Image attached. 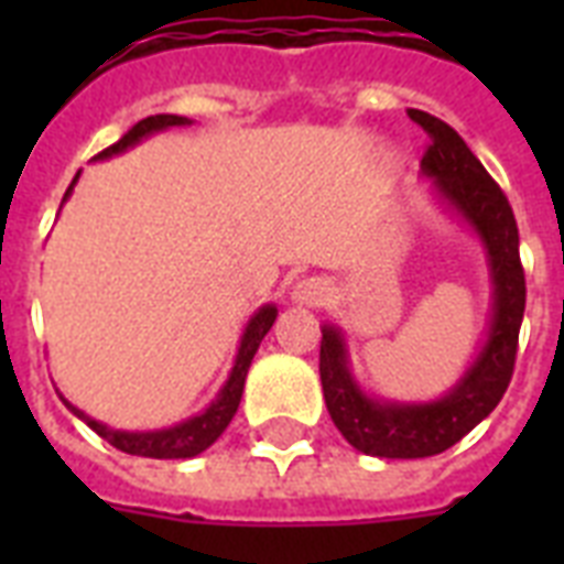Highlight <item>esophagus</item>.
<instances>
[{
  "instance_id": "1",
  "label": "esophagus",
  "mask_w": 564,
  "mask_h": 564,
  "mask_svg": "<svg viewBox=\"0 0 564 564\" xmlns=\"http://www.w3.org/2000/svg\"><path fill=\"white\" fill-rule=\"evenodd\" d=\"M327 295H330V286H327L322 278H304L292 286V301L295 304H310V307H316V304H325Z\"/></svg>"
}]
</instances>
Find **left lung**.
I'll return each mask as SVG.
<instances>
[{
	"label": "left lung",
	"instance_id": "obj_1",
	"mask_svg": "<svg viewBox=\"0 0 564 564\" xmlns=\"http://www.w3.org/2000/svg\"><path fill=\"white\" fill-rule=\"evenodd\" d=\"M430 134L421 175L447 210L477 234L491 278V322L486 343L463 377L436 401H386L357 383L339 327H322L318 375L330 419L348 445L383 459L436 456L471 433L500 403L516 369L518 330L524 318L527 286L518 257V225L503 189L482 170L465 140L442 119L406 110Z\"/></svg>",
	"mask_w": 564,
	"mask_h": 564
}]
</instances>
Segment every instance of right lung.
<instances>
[{
    "label": "right lung",
    "mask_w": 564,
    "mask_h": 564,
    "mask_svg": "<svg viewBox=\"0 0 564 564\" xmlns=\"http://www.w3.org/2000/svg\"><path fill=\"white\" fill-rule=\"evenodd\" d=\"M175 126H193L187 117H175V113H158V117H145L140 119L131 131H128L119 143H113L110 149L99 152L93 161H108L113 154H122L128 152L131 145L143 143L145 137L158 134V131H166V128H175ZM75 181L78 175L73 178L69 189H66L64 202L69 198L73 193ZM274 318H278V307L274 304H263V307L257 310L254 316L248 318L246 330L239 336V348H237V360H234V369H230L228 380L225 386L219 389V394L213 398L207 406H204L198 415L193 419L181 421L175 427H163V430H113L108 424H101V421L90 419L87 412L73 406V403L66 401L64 394H61V401L69 406V410L78 415L82 421H87V427L96 430L105 442L122 451V454H131V456H149V459H189V456H198L202 451L216 442V438L225 433V427L230 424V419L237 415V406H239V398H242V389H246V375L251 369V360H254L257 348L263 343V336L269 334V327L274 325Z\"/></svg>",
    "instance_id": "1"
}]
</instances>
